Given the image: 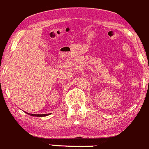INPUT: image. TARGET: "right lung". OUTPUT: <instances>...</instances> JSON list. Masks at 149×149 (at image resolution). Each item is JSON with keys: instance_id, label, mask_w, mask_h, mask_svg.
<instances>
[{"instance_id": "add662e5", "label": "right lung", "mask_w": 149, "mask_h": 149, "mask_svg": "<svg viewBox=\"0 0 149 149\" xmlns=\"http://www.w3.org/2000/svg\"><path fill=\"white\" fill-rule=\"evenodd\" d=\"M26 114H28V113H26ZM29 114V115L31 116H34V117H45V116H47L48 115V114Z\"/></svg>"}]
</instances>
